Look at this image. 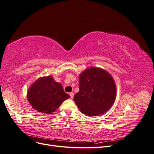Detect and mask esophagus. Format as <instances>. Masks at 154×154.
I'll list each match as a JSON object with an SVG mask.
<instances>
[{"label":"esophagus","instance_id":"1","mask_svg":"<svg viewBox=\"0 0 154 154\" xmlns=\"http://www.w3.org/2000/svg\"><path fill=\"white\" fill-rule=\"evenodd\" d=\"M69 95H70V97H71V98L72 99L73 97H74V93H73V92H71V93H70V94H69Z\"/></svg>","mask_w":154,"mask_h":154}]
</instances>
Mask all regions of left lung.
Listing matches in <instances>:
<instances>
[{
    "mask_svg": "<svg viewBox=\"0 0 154 154\" xmlns=\"http://www.w3.org/2000/svg\"><path fill=\"white\" fill-rule=\"evenodd\" d=\"M80 91L74 100L83 114L96 116L108 111L116 97V87L112 76L105 70L91 67L79 76Z\"/></svg>",
    "mask_w": 154,
    "mask_h": 154,
    "instance_id": "obj_1",
    "label": "left lung"
}]
</instances>
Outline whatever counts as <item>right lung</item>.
<instances>
[{
    "mask_svg": "<svg viewBox=\"0 0 154 154\" xmlns=\"http://www.w3.org/2000/svg\"><path fill=\"white\" fill-rule=\"evenodd\" d=\"M27 97L31 106L39 112L52 114L70 96L61 83L51 76L40 77L29 87Z\"/></svg>",
    "mask_w": 154,
    "mask_h": 154,
    "instance_id": "1",
    "label": "right lung"
}]
</instances>
